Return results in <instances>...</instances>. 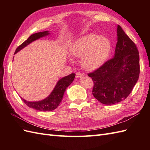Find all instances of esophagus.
I'll use <instances>...</instances> for the list:
<instances>
[{"instance_id":"1","label":"esophagus","mask_w":150,"mask_h":150,"mask_svg":"<svg viewBox=\"0 0 150 150\" xmlns=\"http://www.w3.org/2000/svg\"><path fill=\"white\" fill-rule=\"evenodd\" d=\"M84 77V75L82 74L81 73H76V78L77 79H81Z\"/></svg>"}]
</instances>
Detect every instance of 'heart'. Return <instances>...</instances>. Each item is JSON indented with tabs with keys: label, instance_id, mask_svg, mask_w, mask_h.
<instances>
[{
	"label": "heart",
	"instance_id": "1",
	"mask_svg": "<svg viewBox=\"0 0 150 150\" xmlns=\"http://www.w3.org/2000/svg\"><path fill=\"white\" fill-rule=\"evenodd\" d=\"M111 50V42L108 37L88 34L73 42L70 51L73 57L82 58V66L86 70L95 71L106 62Z\"/></svg>",
	"mask_w": 150,
	"mask_h": 150
}]
</instances>
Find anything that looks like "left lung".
I'll return each instance as SVG.
<instances>
[{
    "instance_id": "obj_1",
    "label": "left lung",
    "mask_w": 150,
    "mask_h": 150,
    "mask_svg": "<svg viewBox=\"0 0 150 150\" xmlns=\"http://www.w3.org/2000/svg\"><path fill=\"white\" fill-rule=\"evenodd\" d=\"M117 42L113 59L88 74L94 86L92 94L102 104L111 105L124 100L137 82L139 55L134 42L117 25Z\"/></svg>"
}]
</instances>
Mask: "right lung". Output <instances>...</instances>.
<instances>
[{
  "mask_svg": "<svg viewBox=\"0 0 150 150\" xmlns=\"http://www.w3.org/2000/svg\"><path fill=\"white\" fill-rule=\"evenodd\" d=\"M50 31H44L42 32H39L34 33L28 38V39L22 43L21 45L19 46L17 50H16L15 54L18 53L19 51H21L25 47L29 45L30 44L33 42V41L37 40L44 37L50 35ZM75 77V73H71L68 76H66L60 79L57 82L55 88H53L51 93L44 99L39 100V101H28L24 99L23 98H21V99L24 101V103L26 104L28 107L33 108L36 110H39L41 111H52L56 109L58 107L60 103H61L62 100L63 95L64 94V92L66 90L67 88L72 83V82L74 80Z\"/></svg>",
  "mask_w": 150,
  "mask_h": 150,
  "instance_id": "right-lung-1",
  "label": "right lung"
}]
</instances>
